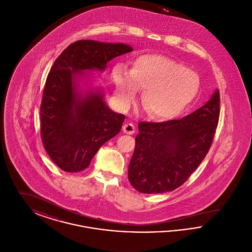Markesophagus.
<instances>
[{
	"instance_id": "obj_1",
	"label": "esophagus",
	"mask_w": 252,
	"mask_h": 252,
	"mask_svg": "<svg viewBox=\"0 0 252 252\" xmlns=\"http://www.w3.org/2000/svg\"><path fill=\"white\" fill-rule=\"evenodd\" d=\"M123 131L125 132L126 134H128V135H132L134 134L136 131V128L134 126V125L131 123H126V125H124L123 126Z\"/></svg>"
}]
</instances>
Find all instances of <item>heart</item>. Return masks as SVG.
I'll return each mask as SVG.
<instances>
[{"mask_svg": "<svg viewBox=\"0 0 252 252\" xmlns=\"http://www.w3.org/2000/svg\"><path fill=\"white\" fill-rule=\"evenodd\" d=\"M116 96L127 106L143 89L142 102L149 115L158 121L179 116L200 90L198 74L183 64L159 55H143L133 61L130 72L117 66L112 72Z\"/></svg>", "mask_w": 252, "mask_h": 252, "instance_id": "b5f03b06", "label": "heart"}]
</instances>
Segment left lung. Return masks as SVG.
I'll list each match as a JSON object with an SVG mask.
<instances>
[{"label":"left lung","mask_w":252,"mask_h":252,"mask_svg":"<svg viewBox=\"0 0 252 252\" xmlns=\"http://www.w3.org/2000/svg\"><path fill=\"white\" fill-rule=\"evenodd\" d=\"M220 114V95L179 120L141 122L128 166V180L142 193L179 188L199 166L213 144Z\"/></svg>","instance_id":"obj_1"}]
</instances>
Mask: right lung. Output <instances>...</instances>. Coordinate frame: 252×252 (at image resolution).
Masks as SVG:
<instances>
[{
    "label": "right lung",
    "mask_w": 252,
    "mask_h": 252,
    "mask_svg": "<svg viewBox=\"0 0 252 252\" xmlns=\"http://www.w3.org/2000/svg\"><path fill=\"white\" fill-rule=\"evenodd\" d=\"M129 52L131 47L123 43L83 39L70 44L54 62L40 104V136L49 157L63 171L85 170L125 121V115L106 106L100 92L77 94L74 78L86 70L103 71L109 60Z\"/></svg>",
    "instance_id": "obj_1"
}]
</instances>
